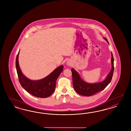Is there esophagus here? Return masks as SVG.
Returning a JSON list of instances; mask_svg holds the SVG:
<instances>
[{
    "label": "esophagus",
    "mask_w": 131,
    "mask_h": 131,
    "mask_svg": "<svg viewBox=\"0 0 131 131\" xmlns=\"http://www.w3.org/2000/svg\"><path fill=\"white\" fill-rule=\"evenodd\" d=\"M67 64L68 65H71V62L70 60H68L67 61Z\"/></svg>",
    "instance_id": "1"
}]
</instances>
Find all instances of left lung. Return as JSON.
<instances>
[{"mask_svg": "<svg viewBox=\"0 0 131 131\" xmlns=\"http://www.w3.org/2000/svg\"><path fill=\"white\" fill-rule=\"evenodd\" d=\"M108 44L107 39L104 37ZM111 71L107 74L105 79L103 81L96 83H88L82 79L79 73L72 68L71 72L72 75V83L75 91L81 95L83 96H91L96 93L104 90L111 82L114 71V59L112 53H111Z\"/></svg>", "mask_w": 131, "mask_h": 131, "instance_id": "left-lung-1", "label": "left lung"}]
</instances>
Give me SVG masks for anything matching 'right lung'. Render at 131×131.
Segmentation results:
<instances>
[{
  "instance_id": "add662e5",
  "label": "right lung",
  "mask_w": 131,
  "mask_h": 131,
  "mask_svg": "<svg viewBox=\"0 0 131 131\" xmlns=\"http://www.w3.org/2000/svg\"><path fill=\"white\" fill-rule=\"evenodd\" d=\"M19 52L17 55L16 68L20 83L24 89L36 97L46 98L51 95L55 89L56 81L63 70L61 65L43 79L39 80H32L27 78L22 73L20 69L18 57Z\"/></svg>"
}]
</instances>
